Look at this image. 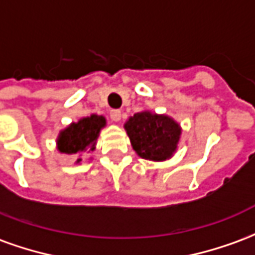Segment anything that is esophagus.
Listing matches in <instances>:
<instances>
[{
	"mask_svg": "<svg viewBox=\"0 0 255 255\" xmlns=\"http://www.w3.org/2000/svg\"><path fill=\"white\" fill-rule=\"evenodd\" d=\"M109 116L113 122H120V119H122V112L117 111V109H113V111L109 112Z\"/></svg>",
	"mask_w": 255,
	"mask_h": 255,
	"instance_id": "esophagus-1",
	"label": "esophagus"
}]
</instances>
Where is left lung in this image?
Wrapping results in <instances>:
<instances>
[{
    "mask_svg": "<svg viewBox=\"0 0 255 255\" xmlns=\"http://www.w3.org/2000/svg\"><path fill=\"white\" fill-rule=\"evenodd\" d=\"M133 150L144 160L164 161L176 150L180 127L166 116L140 112L126 123Z\"/></svg>",
    "mask_w": 255,
    "mask_h": 255,
    "instance_id": "obj_1",
    "label": "left lung"
}]
</instances>
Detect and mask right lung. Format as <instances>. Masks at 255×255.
Returning <instances> with one entry per match:
<instances>
[{
    "label": "right lung",
    "instance_id": "add662e5",
    "mask_svg": "<svg viewBox=\"0 0 255 255\" xmlns=\"http://www.w3.org/2000/svg\"><path fill=\"white\" fill-rule=\"evenodd\" d=\"M105 123V117L97 115H91L90 117L79 120L78 123H73L60 133L57 140L58 150L67 154H76L94 150L95 140ZM80 161L82 158H78L76 162Z\"/></svg>",
    "mask_w": 255,
    "mask_h": 255
}]
</instances>
